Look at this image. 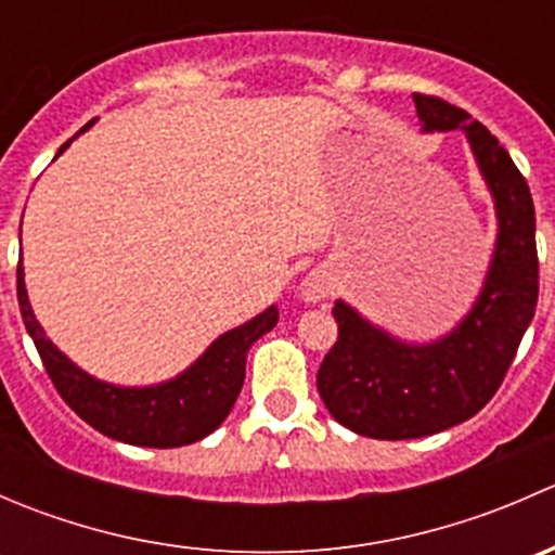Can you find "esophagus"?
<instances>
[{
  "instance_id": "1",
  "label": "esophagus",
  "mask_w": 555,
  "mask_h": 555,
  "mask_svg": "<svg viewBox=\"0 0 555 555\" xmlns=\"http://www.w3.org/2000/svg\"><path fill=\"white\" fill-rule=\"evenodd\" d=\"M335 289L333 284V276H330L324 268H313L309 276L300 282V298L306 300V304H322L324 298H330Z\"/></svg>"
}]
</instances>
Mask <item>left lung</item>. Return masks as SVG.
<instances>
[{"label": "left lung", "mask_w": 555, "mask_h": 555, "mask_svg": "<svg viewBox=\"0 0 555 555\" xmlns=\"http://www.w3.org/2000/svg\"><path fill=\"white\" fill-rule=\"evenodd\" d=\"M424 131L462 128L494 195V257L475 306L443 338L405 344L335 300L338 340L317 389L346 429L376 440H411L473 418L494 397L537 309L540 262L529 184L500 139L464 109L413 93Z\"/></svg>", "instance_id": "left-lung-1"}]
</instances>
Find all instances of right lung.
<instances>
[{
	"mask_svg": "<svg viewBox=\"0 0 555 555\" xmlns=\"http://www.w3.org/2000/svg\"><path fill=\"white\" fill-rule=\"evenodd\" d=\"M93 120L86 128H91ZM82 128V131H86ZM80 131V133H82ZM77 137V133H75ZM61 144L59 155L75 142ZM18 306L26 330L35 340L42 365L66 405L112 440L147 449H179L215 433L231 413L246 376V351L260 335L279 322L271 306L242 327L228 330L193 365L171 382L158 386H115L88 376L66 354H61L31 311L24 284V266L18 262Z\"/></svg>",
	"mask_w": 555,
	"mask_h": 555,
	"instance_id": "add662e5",
	"label": "right lung"
}]
</instances>
